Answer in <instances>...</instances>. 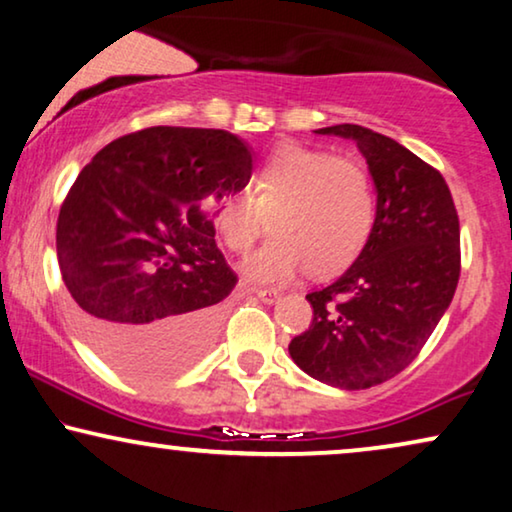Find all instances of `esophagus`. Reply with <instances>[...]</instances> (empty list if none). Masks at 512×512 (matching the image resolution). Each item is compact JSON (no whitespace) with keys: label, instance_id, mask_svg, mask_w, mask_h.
<instances>
[{"label":"esophagus","instance_id":"esophagus-1","mask_svg":"<svg viewBox=\"0 0 512 512\" xmlns=\"http://www.w3.org/2000/svg\"><path fill=\"white\" fill-rule=\"evenodd\" d=\"M251 293H254L256 298H261L263 303H268V305L277 303L279 296H282V293H279L277 289H251Z\"/></svg>","mask_w":512,"mask_h":512}]
</instances>
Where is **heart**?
I'll return each mask as SVG.
<instances>
[{
	"label": "heart",
	"mask_w": 512,
	"mask_h": 512,
	"mask_svg": "<svg viewBox=\"0 0 512 512\" xmlns=\"http://www.w3.org/2000/svg\"><path fill=\"white\" fill-rule=\"evenodd\" d=\"M212 223L235 254H247L265 226L275 233L242 265L251 282L284 284L305 268L312 277H333L366 249L375 195L359 165L284 142L256 167L251 193L226 195Z\"/></svg>",
	"instance_id": "obj_1"
}]
</instances>
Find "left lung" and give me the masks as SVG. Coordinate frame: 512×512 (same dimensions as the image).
I'll return each mask as SVG.
<instances>
[{
    "label": "left lung",
    "instance_id": "left-lung-1",
    "mask_svg": "<svg viewBox=\"0 0 512 512\" xmlns=\"http://www.w3.org/2000/svg\"><path fill=\"white\" fill-rule=\"evenodd\" d=\"M317 135L352 139L377 205L352 268L307 293L312 324L289 345L296 366L338 389H368L408 368L457 291L459 216L443 174L391 137L342 123Z\"/></svg>",
    "mask_w": 512,
    "mask_h": 512
}]
</instances>
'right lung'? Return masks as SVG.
Masks as SVG:
<instances>
[{
  "label": "right lung",
  "instance_id": "1",
  "mask_svg": "<svg viewBox=\"0 0 512 512\" xmlns=\"http://www.w3.org/2000/svg\"><path fill=\"white\" fill-rule=\"evenodd\" d=\"M251 179V149L214 128H146L83 167L58 216V263L81 331L123 375L191 368L237 277L212 214Z\"/></svg>",
  "mask_w": 512,
  "mask_h": 512
}]
</instances>
